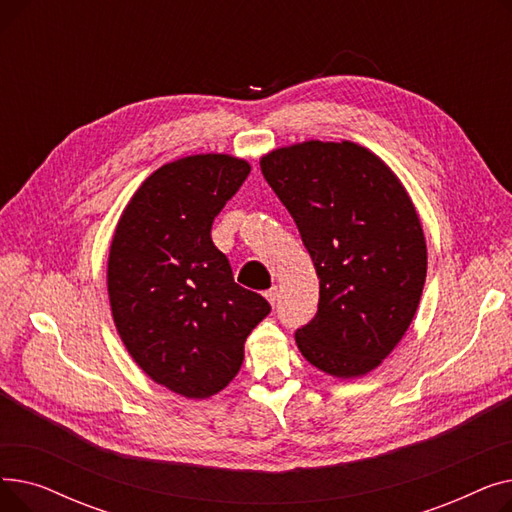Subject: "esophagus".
Wrapping results in <instances>:
<instances>
[{
  "instance_id": "1",
  "label": "esophagus",
  "mask_w": 512,
  "mask_h": 512,
  "mask_svg": "<svg viewBox=\"0 0 512 512\" xmlns=\"http://www.w3.org/2000/svg\"><path fill=\"white\" fill-rule=\"evenodd\" d=\"M265 299L270 301L272 305H276V301H278V288H276V286H272L270 290H265Z\"/></svg>"
}]
</instances>
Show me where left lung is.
<instances>
[{
	"label": "left lung",
	"instance_id": "obj_1",
	"mask_svg": "<svg viewBox=\"0 0 512 512\" xmlns=\"http://www.w3.org/2000/svg\"><path fill=\"white\" fill-rule=\"evenodd\" d=\"M261 172L297 224L319 278L299 351L334 378L378 367L409 330L427 274L419 215L369 149L307 141L261 157Z\"/></svg>",
	"mask_w": 512,
	"mask_h": 512
}]
</instances>
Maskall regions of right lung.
Masks as SVG:
<instances>
[{"label": "right lung", "mask_w": 512, "mask_h": 512, "mask_svg": "<svg viewBox=\"0 0 512 512\" xmlns=\"http://www.w3.org/2000/svg\"><path fill=\"white\" fill-rule=\"evenodd\" d=\"M245 159L188 155L155 170L126 205L107 261L116 330L149 378L186 398L224 390L245 340L272 311L232 278L211 224L247 180Z\"/></svg>", "instance_id": "right-lung-1"}]
</instances>
